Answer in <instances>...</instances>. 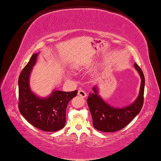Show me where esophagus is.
I'll return each instance as SVG.
<instances>
[{"label":"esophagus","mask_w":161,"mask_h":161,"mask_svg":"<svg viewBox=\"0 0 161 161\" xmlns=\"http://www.w3.org/2000/svg\"><path fill=\"white\" fill-rule=\"evenodd\" d=\"M78 95H79V96H80L82 97H86L87 96L86 92L84 91H83V90H79V91H78Z\"/></svg>","instance_id":"1"}]
</instances>
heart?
I'll use <instances>...</instances> for the list:
<instances>
[{
  "label": "heart",
  "instance_id": "1",
  "mask_svg": "<svg viewBox=\"0 0 161 161\" xmlns=\"http://www.w3.org/2000/svg\"><path fill=\"white\" fill-rule=\"evenodd\" d=\"M74 68H75V69H78V66H76V65H75V66H74Z\"/></svg>",
  "mask_w": 161,
  "mask_h": 161
}]
</instances>
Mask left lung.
I'll return each mask as SVG.
<instances>
[{
	"instance_id": "left-lung-1",
	"label": "left lung",
	"mask_w": 161,
	"mask_h": 161,
	"mask_svg": "<svg viewBox=\"0 0 161 161\" xmlns=\"http://www.w3.org/2000/svg\"><path fill=\"white\" fill-rule=\"evenodd\" d=\"M134 66L141 78L139 95L133 103L123 108H115L100 96L98 86L92 87L93 92L89 93L87 99L92 118V125L97 130L103 132H114L128 125L139 113L143 104L145 78L142 69L135 63Z\"/></svg>"
}]
</instances>
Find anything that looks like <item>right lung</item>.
Masks as SVG:
<instances>
[{
    "label": "right lung",
    "mask_w": 161,
    "mask_h": 161,
    "mask_svg": "<svg viewBox=\"0 0 161 161\" xmlns=\"http://www.w3.org/2000/svg\"><path fill=\"white\" fill-rule=\"evenodd\" d=\"M39 53L32 54L19 76V110L25 119L37 129L56 131L66 125L67 105L78 91L64 92L54 89L47 97H40L34 92L30 88V79Z\"/></svg>",
    "instance_id": "add662e5"
}]
</instances>
